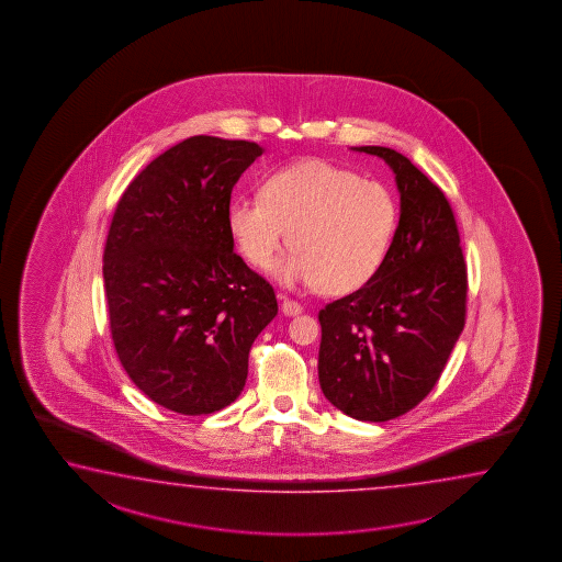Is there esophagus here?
<instances>
[{"label": "esophagus", "instance_id": "obj_1", "mask_svg": "<svg viewBox=\"0 0 562 562\" xmlns=\"http://www.w3.org/2000/svg\"><path fill=\"white\" fill-rule=\"evenodd\" d=\"M279 299H281V313H283V315H286V317H295V315H299V313L303 311V307H301V303H297V301H293V299L286 297Z\"/></svg>", "mask_w": 562, "mask_h": 562}]
</instances>
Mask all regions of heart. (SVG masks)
Segmentation results:
<instances>
[{"instance_id": "1", "label": "heart", "mask_w": 562, "mask_h": 562, "mask_svg": "<svg viewBox=\"0 0 562 562\" xmlns=\"http://www.w3.org/2000/svg\"><path fill=\"white\" fill-rule=\"evenodd\" d=\"M396 201L385 183L351 169L308 159L265 177L261 199L235 198L227 227L239 254L285 285H321L329 293L364 285L385 261L396 229Z\"/></svg>"}]
</instances>
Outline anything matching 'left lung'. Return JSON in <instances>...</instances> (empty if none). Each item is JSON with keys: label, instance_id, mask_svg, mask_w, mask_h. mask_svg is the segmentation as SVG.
<instances>
[{"label": "left lung", "instance_id": "1", "mask_svg": "<svg viewBox=\"0 0 562 562\" xmlns=\"http://www.w3.org/2000/svg\"><path fill=\"white\" fill-rule=\"evenodd\" d=\"M385 159L401 217L385 261L361 289L319 311V383L330 405L357 420L401 417L437 385L467 313V265L451 205L395 149Z\"/></svg>", "mask_w": 562, "mask_h": 562}]
</instances>
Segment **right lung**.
<instances>
[{
	"label": "right lung",
	"instance_id": "add662e5",
	"mask_svg": "<svg viewBox=\"0 0 562 562\" xmlns=\"http://www.w3.org/2000/svg\"><path fill=\"white\" fill-rule=\"evenodd\" d=\"M263 147L195 135L125 189L103 251L111 337L125 373L181 415L232 405L277 315L273 286L233 251L232 191Z\"/></svg>",
	"mask_w": 562,
	"mask_h": 562
}]
</instances>
